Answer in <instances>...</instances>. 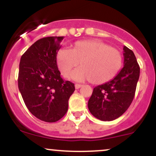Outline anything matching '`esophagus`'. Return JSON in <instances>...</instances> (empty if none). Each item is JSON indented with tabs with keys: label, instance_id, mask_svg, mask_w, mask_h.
I'll return each instance as SVG.
<instances>
[{
	"label": "esophagus",
	"instance_id": "1",
	"mask_svg": "<svg viewBox=\"0 0 156 156\" xmlns=\"http://www.w3.org/2000/svg\"><path fill=\"white\" fill-rule=\"evenodd\" d=\"M82 86H83V85H81V84H78V83H76V85H75V87H76V89H80V87H82Z\"/></svg>",
	"mask_w": 156,
	"mask_h": 156
}]
</instances>
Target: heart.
<instances>
[{
	"mask_svg": "<svg viewBox=\"0 0 156 156\" xmlns=\"http://www.w3.org/2000/svg\"><path fill=\"white\" fill-rule=\"evenodd\" d=\"M57 65L65 78H69L73 68L81 64L73 71L72 78L76 81L90 80L101 84L110 80L121 68L122 58L117 49L95 40L80 41L73 49L62 48L57 53Z\"/></svg>",
	"mask_w": 156,
	"mask_h": 156,
	"instance_id": "b5f03b06",
	"label": "heart"
}]
</instances>
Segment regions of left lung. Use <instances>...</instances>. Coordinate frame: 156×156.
Segmentation results:
<instances>
[{"mask_svg": "<svg viewBox=\"0 0 156 156\" xmlns=\"http://www.w3.org/2000/svg\"><path fill=\"white\" fill-rule=\"evenodd\" d=\"M124 67L114 79L94 87L88 102L91 114L102 121H112L129 108L135 95L140 67L133 52L124 46Z\"/></svg>", "mask_w": 156, "mask_h": 156, "instance_id": "left-lung-1", "label": "left lung"}]
</instances>
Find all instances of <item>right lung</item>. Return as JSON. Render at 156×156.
<instances>
[{
  "label": "right lung",
  "mask_w": 156,
  "mask_h": 156,
  "mask_svg": "<svg viewBox=\"0 0 156 156\" xmlns=\"http://www.w3.org/2000/svg\"><path fill=\"white\" fill-rule=\"evenodd\" d=\"M64 37H44L21 56L18 88L29 112L40 120L55 122L65 115L75 85L63 80L56 55Z\"/></svg>",
  "instance_id": "add662e5"
}]
</instances>
